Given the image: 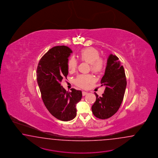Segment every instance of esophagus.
Here are the masks:
<instances>
[{
  "label": "esophagus",
  "instance_id": "34e87169",
  "mask_svg": "<svg viewBox=\"0 0 158 158\" xmlns=\"http://www.w3.org/2000/svg\"><path fill=\"white\" fill-rule=\"evenodd\" d=\"M87 94V92H85V91H82V95L83 96H85V95Z\"/></svg>",
  "mask_w": 158,
  "mask_h": 158
}]
</instances>
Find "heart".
Segmentation results:
<instances>
[{"mask_svg":"<svg viewBox=\"0 0 158 158\" xmlns=\"http://www.w3.org/2000/svg\"><path fill=\"white\" fill-rule=\"evenodd\" d=\"M99 56V52L96 49L88 47L81 50L79 58L82 61L90 64V70L93 73L98 74L101 73L103 68V62ZM67 67L69 72H75L77 67V59L73 57H70L67 63ZM94 81V77L91 75H79L75 79V83L81 88L87 89Z\"/></svg>","mask_w":158,"mask_h":158,"instance_id":"heart-1","label":"heart"}]
</instances>
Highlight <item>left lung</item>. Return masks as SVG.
Wrapping results in <instances>:
<instances>
[{"label": "left lung", "instance_id": "obj_1", "mask_svg": "<svg viewBox=\"0 0 158 158\" xmlns=\"http://www.w3.org/2000/svg\"><path fill=\"white\" fill-rule=\"evenodd\" d=\"M101 83L105 90L102 97L96 95V101L92 106L93 113L99 119H107L114 115L121 105L127 87L124 68L119 59L110 55L107 61L105 74Z\"/></svg>", "mask_w": 158, "mask_h": 158}]
</instances>
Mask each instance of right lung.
<instances>
[{
    "mask_svg": "<svg viewBox=\"0 0 158 158\" xmlns=\"http://www.w3.org/2000/svg\"><path fill=\"white\" fill-rule=\"evenodd\" d=\"M73 53L68 47L56 46L49 49L39 61L37 81L45 106L57 119L68 121L77 115L76 105L81 100V90L67 91L61 81L68 74V57Z\"/></svg>",
    "mask_w": 158,
    "mask_h": 158,
    "instance_id": "1",
    "label": "right lung"
}]
</instances>
